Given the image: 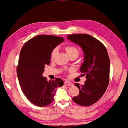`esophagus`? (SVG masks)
<instances>
[{
  "instance_id": "esophagus-1",
  "label": "esophagus",
  "mask_w": 128,
  "mask_h": 128,
  "mask_svg": "<svg viewBox=\"0 0 128 128\" xmlns=\"http://www.w3.org/2000/svg\"><path fill=\"white\" fill-rule=\"evenodd\" d=\"M64 84L67 85V86H73V84L72 83H71V82H70L69 81H65L64 82Z\"/></svg>"
}]
</instances>
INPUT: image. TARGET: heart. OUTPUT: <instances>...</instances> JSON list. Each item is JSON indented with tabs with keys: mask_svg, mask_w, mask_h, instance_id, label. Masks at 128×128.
<instances>
[{
	"mask_svg": "<svg viewBox=\"0 0 128 128\" xmlns=\"http://www.w3.org/2000/svg\"><path fill=\"white\" fill-rule=\"evenodd\" d=\"M65 50H66V52L67 54V55L69 56L70 55H75L77 56L79 54V50L77 48H76L74 46H72V45H68V46H67L65 48ZM58 52V48H56L54 49L52 54H51V58L53 59L55 58V56L57 54Z\"/></svg>",
	"mask_w": 128,
	"mask_h": 128,
	"instance_id": "b5f03b06",
	"label": "heart"
}]
</instances>
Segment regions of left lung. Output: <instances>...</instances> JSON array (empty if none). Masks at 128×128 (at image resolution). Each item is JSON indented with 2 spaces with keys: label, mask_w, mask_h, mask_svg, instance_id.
<instances>
[{
  "label": "left lung",
  "mask_w": 128,
  "mask_h": 128,
  "mask_svg": "<svg viewBox=\"0 0 128 128\" xmlns=\"http://www.w3.org/2000/svg\"><path fill=\"white\" fill-rule=\"evenodd\" d=\"M67 38L83 50L84 60L80 71L86 79L84 85L74 84L79 94L72 100L81 106H89L103 96L108 86L110 61L107 51L101 42L86 34H74Z\"/></svg>",
  "instance_id": "obj_1"
}]
</instances>
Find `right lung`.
Returning a JSON list of instances; mask_svg holds the SVG:
<instances>
[{"mask_svg": "<svg viewBox=\"0 0 128 128\" xmlns=\"http://www.w3.org/2000/svg\"><path fill=\"white\" fill-rule=\"evenodd\" d=\"M63 38L50 35H38L30 39L22 48L17 75L22 92L33 104L49 105L54 99L56 88L62 86L60 78L48 81L42 76L45 65H49L51 54Z\"/></svg>", "mask_w": 128, "mask_h": 128, "instance_id": "right-lung-1", "label": "right lung"}]
</instances>
